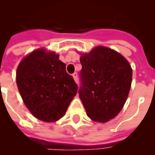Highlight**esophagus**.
<instances>
[{"label":"esophagus","mask_w":155,"mask_h":155,"mask_svg":"<svg viewBox=\"0 0 155 155\" xmlns=\"http://www.w3.org/2000/svg\"><path fill=\"white\" fill-rule=\"evenodd\" d=\"M72 75H73V78H74V81H75V82L77 83V82H78V74H77V73L75 72V73H74V74H72Z\"/></svg>","instance_id":"obj_1"}]
</instances>
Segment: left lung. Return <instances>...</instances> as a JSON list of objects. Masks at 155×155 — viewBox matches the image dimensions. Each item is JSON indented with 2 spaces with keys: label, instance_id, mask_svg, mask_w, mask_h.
<instances>
[{
  "label": "left lung",
  "instance_id": "obj_1",
  "mask_svg": "<svg viewBox=\"0 0 155 155\" xmlns=\"http://www.w3.org/2000/svg\"><path fill=\"white\" fill-rule=\"evenodd\" d=\"M79 94L91 120L104 123L122 110L130 92L132 69L125 58L104 46L81 56Z\"/></svg>",
  "mask_w": 155,
  "mask_h": 155
}]
</instances>
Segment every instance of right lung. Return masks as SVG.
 <instances>
[{
	"label": "right lung",
	"instance_id": "right-lung-1",
	"mask_svg": "<svg viewBox=\"0 0 155 155\" xmlns=\"http://www.w3.org/2000/svg\"><path fill=\"white\" fill-rule=\"evenodd\" d=\"M54 52L44 49L24 58L16 71V84L25 106L45 122L60 120L77 93L74 79Z\"/></svg>",
	"mask_w": 155,
	"mask_h": 155
}]
</instances>
